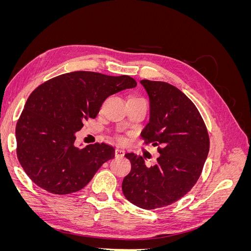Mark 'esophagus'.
Returning a JSON list of instances; mask_svg holds the SVG:
<instances>
[{"mask_svg": "<svg viewBox=\"0 0 251 251\" xmlns=\"http://www.w3.org/2000/svg\"><path fill=\"white\" fill-rule=\"evenodd\" d=\"M125 156V151L121 149H115V157L119 158V157H124Z\"/></svg>", "mask_w": 251, "mask_h": 251, "instance_id": "1", "label": "esophagus"}]
</instances>
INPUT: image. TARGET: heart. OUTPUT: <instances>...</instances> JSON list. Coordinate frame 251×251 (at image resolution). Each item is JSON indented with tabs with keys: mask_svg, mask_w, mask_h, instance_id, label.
<instances>
[{
	"mask_svg": "<svg viewBox=\"0 0 251 251\" xmlns=\"http://www.w3.org/2000/svg\"><path fill=\"white\" fill-rule=\"evenodd\" d=\"M118 139H119V140H123V137H118Z\"/></svg>",
	"mask_w": 251,
	"mask_h": 251,
	"instance_id": "1",
	"label": "heart"
}]
</instances>
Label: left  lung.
I'll list each match as a JSON object with an SVG mask.
<instances>
[{
    "label": "left lung",
    "mask_w": 251,
    "mask_h": 251,
    "mask_svg": "<svg viewBox=\"0 0 251 251\" xmlns=\"http://www.w3.org/2000/svg\"><path fill=\"white\" fill-rule=\"evenodd\" d=\"M150 97L151 116L141 132L147 146L157 147V163L147 166L141 156L126 153L131 171L123 181V193L136 206H168L197 183L209 151L206 126L194 102L164 81L142 79Z\"/></svg>",
    "instance_id": "8db88e82"
}]
</instances>
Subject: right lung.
Masks as SVG:
<instances>
[{"instance_id": "right-lung-1", "label": "right lung", "mask_w": 251, "mask_h": 251, "mask_svg": "<svg viewBox=\"0 0 251 251\" xmlns=\"http://www.w3.org/2000/svg\"><path fill=\"white\" fill-rule=\"evenodd\" d=\"M137 83L128 75L75 71L43 82L29 95L16 126L17 156L33 183L51 194L85 187L114 158L107 143L76 148L74 133L95 118L108 96Z\"/></svg>"}]
</instances>
